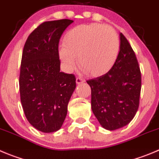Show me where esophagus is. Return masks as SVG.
Instances as JSON below:
<instances>
[{
  "mask_svg": "<svg viewBox=\"0 0 159 159\" xmlns=\"http://www.w3.org/2000/svg\"><path fill=\"white\" fill-rule=\"evenodd\" d=\"M84 80L83 78H81V77H77L76 80H75V82H76L77 84H82V83H84Z\"/></svg>",
  "mask_w": 159,
  "mask_h": 159,
  "instance_id": "34e87169",
  "label": "esophagus"
}]
</instances>
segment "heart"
<instances>
[{
	"label": "heart",
	"instance_id": "heart-1",
	"mask_svg": "<svg viewBox=\"0 0 159 159\" xmlns=\"http://www.w3.org/2000/svg\"><path fill=\"white\" fill-rule=\"evenodd\" d=\"M120 41L112 28L101 24L81 25L69 30L59 57L66 69L72 70L76 59L87 75L98 76L108 72L116 63Z\"/></svg>",
	"mask_w": 159,
	"mask_h": 159
}]
</instances>
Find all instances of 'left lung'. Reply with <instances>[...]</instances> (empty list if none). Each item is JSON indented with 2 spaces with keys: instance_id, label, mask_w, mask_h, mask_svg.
<instances>
[{
  "instance_id": "8db88e82",
  "label": "left lung",
  "mask_w": 159,
  "mask_h": 159,
  "mask_svg": "<svg viewBox=\"0 0 159 159\" xmlns=\"http://www.w3.org/2000/svg\"><path fill=\"white\" fill-rule=\"evenodd\" d=\"M87 83L91 89L92 111L102 127L115 130L131 122L139 107L141 73L135 53L122 33L113 67Z\"/></svg>"
}]
</instances>
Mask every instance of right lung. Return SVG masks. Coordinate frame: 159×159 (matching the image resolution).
Returning a JSON list of instances; mask_svg holds the SVG:
<instances>
[{
    "mask_svg": "<svg viewBox=\"0 0 159 159\" xmlns=\"http://www.w3.org/2000/svg\"><path fill=\"white\" fill-rule=\"evenodd\" d=\"M72 22L70 19L43 22L24 45L19 75L21 103L29 122L43 133L61 127L75 89V75L60 72L58 54L60 38Z\"/></svg>",
    "mask_w": 159,
    "mask_h": 159,
    "instance_id": "1",
    "label": "right lung"
}]
</instances>
